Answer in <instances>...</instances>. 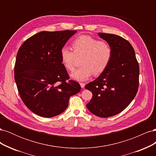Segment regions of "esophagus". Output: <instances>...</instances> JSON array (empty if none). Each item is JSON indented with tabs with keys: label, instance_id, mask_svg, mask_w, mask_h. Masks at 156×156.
<instances>
[{
	"label": "esophagus",
	"instance_id": "34e87169",
	"mask_svg": "<svg viewBox=\"0 0 156 156\" xmlns=\"http://www.w3.org/2000/svg\"><path fill=\"white\" fill-rule=\"evenodd\" d=\"M80 85H81L82 88H84V86H85V84H84V83H80Z\"/></svg>",
	"mask_w": 156,
	"mask_h": 156
}]
</instances>
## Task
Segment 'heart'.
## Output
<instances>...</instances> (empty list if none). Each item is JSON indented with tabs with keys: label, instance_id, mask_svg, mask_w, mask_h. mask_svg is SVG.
<instances>
[{
	"label": "heart",
	"instance_id": "b5f03b06",
	"mask_svg": "<svg viewBox=\"0 0 156 156\" xmlns=\"http://www.w3.org/2000/svg\"><path fill=\"white\" fill-rule=\"evenodd\" d=\"M74 52L67 46L60 50V59L64 67L68 71L75 69L76 56H82V66L70 75L73 79L84 81L92 74L102 73L109 64L112 57L111 47L101 41L89 36L83 35L75 39L72 43Z\"/></svg>",
	"mask_w": 156,
	"mask_h": 156
}]
</instances>
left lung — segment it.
Returning <instances> with one entry per match:
<instances>
[{
  "mask_svg": "<svg viewBox=\"0 0 156 156\" xmlns=\"http://www.w3.org/2000/svg\"><path fill=\"white\" fill-rule=\"evenodd\" d=\"M112 49L106 69L85 88L92 93L87 107L101 118L116 115L129 105L138 91L139 67L129 42L119 36L98 33Z\"/></svg>",
  "mask_w": 156,
  "mask_h": 156,
  "instance_id": "obj_1",
  "label": "left lung"
}]
</instances>
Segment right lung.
I'll return each mask as SVG.
<instances>
[{"mask_svg":"<svg viewBox=\"0 0 156 156\" xmlns=\"http://www.w3.org/2000/svg\"><path fill=\"white\" fill-rule=\"evenodd\" d=\"M77 30L42 31L27 39L19 49L14 68L18 92L25 105L36 115L53 117L63 112L70 96L81 90L68 80L60 50Z\"/></svg>","mask_w":156,"mask_h":156,"instance_id":"obj_1","label":"right lung"}]
</instances>
